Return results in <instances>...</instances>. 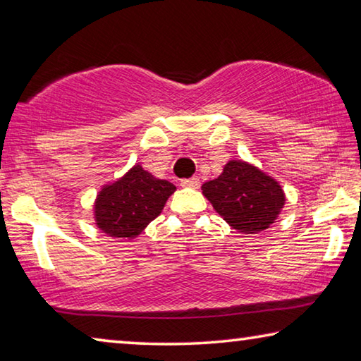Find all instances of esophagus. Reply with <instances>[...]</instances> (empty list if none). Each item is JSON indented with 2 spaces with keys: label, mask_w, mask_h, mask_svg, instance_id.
<instances>
[{
  "label": "esophagus",
  "mask_w": 361,
  "mask_h": 361,
  "mask_svg": "<svg viewBox=\"0 0 361 361\" xmlns=\"http://www.w3.org/2000/svg\"><path fill=\"white\" fill-rule=\"evenodd\" d=\"M199 185H200V181H199V178H195V176H192V178H185V180H181V186L183 188H199Z\"/></svg>",
  "instance_id": "34e87169"
}]
</instances>
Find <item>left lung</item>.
<instances>
[{"label":"left lung","instance_id":"8db88e82","mask_svg":"<svg viewBox=\"0 0 361 361\" xmlns=\"http://www.w3.org/2000/svg\"><path fill=\"white\" fill-rule=\"evenodd\" d=\"M202 194L226 223L245 234L267 229L285 205L282 186L243 161L226 164L218 178L202 185Z\"/></svg>","mask_w":361,"mask_h":361}]
</instances>
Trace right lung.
<instances>
[{
    "label": "right lung",
    "mask_w": 361,
    "mask_h": 361,
    "mask_svg": "<svg viewBox=\"0 0 361 361\" xmlns=\"http://www.w3.org/2000/svg\"><path fill=\"white\" fill-rule=\"evenodd\" d=\"M175 189L170 181L157 180L142 166H135L97 195V226L111 237L133 239L161 215Z\"/></svg>",
    "instance_id": "right-lung-1"
}]
</instances>
